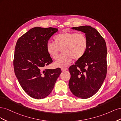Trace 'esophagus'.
<instances>
[{"label": "esophagus", "mask_w": 121, "mask_h": 121, "mask_svg": "<svg viewBox=\"0 0 121 121\" xmlns=\"http://www.w3.org/2000/svg\"><path fill=\"white\" fill-rule=\"evenodd\" d=\"M61 71H66L68 70V69L67 68H61Z\"/></svg>", "instance_id": "34e87169"}]
</instances>
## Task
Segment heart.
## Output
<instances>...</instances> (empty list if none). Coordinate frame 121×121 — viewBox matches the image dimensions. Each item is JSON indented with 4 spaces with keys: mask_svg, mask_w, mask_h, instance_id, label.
Masks as SVG:
<instances>
[{
    "mask_svg": "<svg viewBox=\"0 0 121 121\" xmlns=\"http://www.w3.org/2000/svg\"><path fill=\"white\" fill-rule=\"evenodd\" d=\"M55 43L48 42L46 48L49 56L56 59L60 49L64 53L54 62L56 67L65 68L71 64L72 58L79 60L85 54L88 41L85 35L76 32H66L56 36Z\"/></svg>",
    "mask_w": 121,
    "mask_h": 121,
    "instance_id": "obj_1",
    "label": "heart"
}]
</instances>
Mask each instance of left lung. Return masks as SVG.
I'll use <instances>...</instances> for the list:
<instances>
[{"instance_id": "obj_1", "label": "left lung", "mask_w": 121, "mask_h": 121, "mask_svg": "<svg viewBox=\"0 0 121 121\" xmlns=\"http://www.w3.org/2000/svg\"><path fill=\"white\" fill-rule=\"evenodd\" d=\"M72 29L85 34L88 47L84 56L69 69L71 74L69 86L75 96L86 99L97 92L106 77L107 45L97 30L90 26Z\"/></svg>"}]
</instances>
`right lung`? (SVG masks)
<instances>
[{"instance_id":"right-lung-1","label":"right lung","mask_w":121,"mask_h":121,"mask_svg":"<svg viewBox=\"0 0 121 121\" xmlns=\"http://www.w3.org/2000/svg\"><path fill=\"white\" fill-rule=\"evenodd\" d=\"M54 28L34 27L19 38L14 50L13 67L22 88L37 99L49 95L61 73L60 68L45 69L52 62L47 52L49 39L58 31Z\"/></svg>"}]
</instances>
